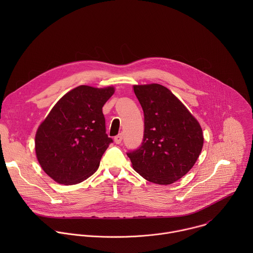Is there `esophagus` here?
Here are the masks:
<instances>
[{"instance_id": "obj_1", "label": "esophagus", "mask_w": 253, "mask_h": 253, "mask_svg": "<svg viewBox=\"0 0 253 253\" xmlns=\"http://www.w3.org/2000/svg\"><path fill=\"white\" fill-rule=\"evenodd\" d=\"M122 138H123L122 134H119V135L115 136V137H114V141H115V143H116V144H120V143L122 142Z\"/></svg>"}]
</instances>
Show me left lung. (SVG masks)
Instances as JSON below:
<instances>
[{
    "label": "left lung",
    "instance_id": "left-lung-1",
    "mask_svg": "<svg viewBox=\"0 0 253 253\" xmlns=\"http://www.w3.org/2000/svg\"><path fill=\"white\" fill-rule=\"evenodd\" d=\"M144 112L142 145L128 153L133 169L144 179L169 185L194 166L203 147L197 119L169 89L152 83L134 85Z\"/></svg>",
    "mask_w": 253,
    "mask_h": 253
}]
</instances>
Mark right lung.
Returning a JSON list of instances; mask_svg holds the SVG:
<instances>
[{"label": "right lung", "instance_id": "right-lung-1", "mask_svg": "<svg viewBox=\"0 0 253 253\" xmlns=\"http://www.w3.org/2000/svg\"><path fill=\"white\" fill-rule=\"evenodd\" d=\"M114 92L113 86H78L66 93L39 125L36 156L57 183H80L98 169L112 142L106 134L102 108Z\"/></svg>", "mask_w": 253, "mask_h": 253}]
</instances>
